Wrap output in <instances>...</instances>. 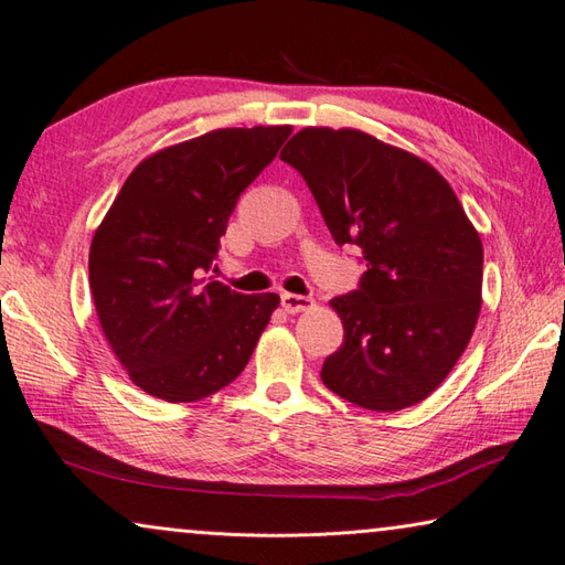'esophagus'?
I'll list each match as a JSON object with an SVG mask.
<instances>
[{
  "instance_id": "1",
  "label": "esophagus",
  "mask_w": 565,
  "mask_h": 565,
  "mask_svg": "<svg viewBox=\"0 0 565 565\" xmlns=\"http://www.w3.org/2000/svg\"><path fill=\"white\" fill-rule=\"evenodd\" d=\"M316 306L313 298L308 296H298V294H281V308L286 313H303V310H310Z\"/></svg>"
}]
</instances>
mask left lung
I'll return each instance as SVG.
<instances>
[{
  "mask_svg": "<svg viewBox=\"0 0 565 565\" xmlns=\"http://www.w3.org/2000/svg\"><path fill=\"white\" fill-rule=\"evenodd\" d=\"M279 158L301 172L334 243L362 249L366 271L332 298L344 342L320 379L376 413L435 391L471 340L483 245L435 167L354 128H303Z\"/></svg>",
  "mask_w": 565,
  "mask_h": 565,
  "instance_id": "obj_1",
  "label": "left lung"
}]
</instances>
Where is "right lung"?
<instances>
[{
	"label": "right lung",
	"mask_w": 565,
	"mask_h": 565,
	"mask_svg": "<svg viewBox=\"0 0 565 565\" xmlns=\"http://www.w3.org/2000/svg\"><path fill=\"white\" fill-rule=\"evenodd\" d=\"M291 126L218 128L142 160L89 247V289L104 338L138 388L194 403L233 383L279 306L203 284L239 194Z\"/></svg>",
	"instance_id": "obj_1"
}]
</instances>
